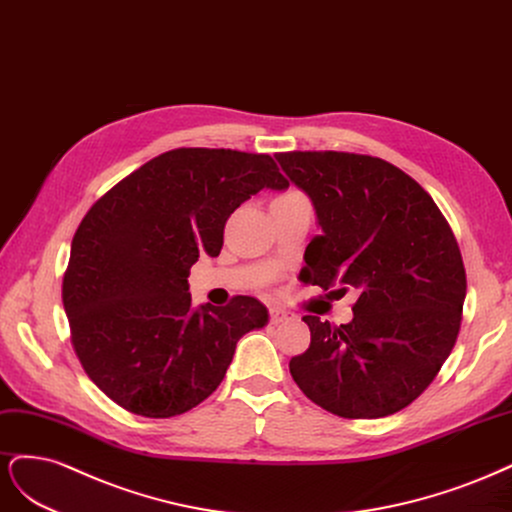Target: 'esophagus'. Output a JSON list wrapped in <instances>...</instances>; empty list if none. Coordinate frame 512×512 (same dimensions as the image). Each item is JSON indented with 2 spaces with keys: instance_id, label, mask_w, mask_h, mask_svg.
I'll return each mask as SVG.
<instances>
[{
  "instance_id": "obj_1",
  "label": "esophagus",
  "mask_w": 512,
  "mask_h": 512,
  "mask_svg": "<svg viewBox=\"0 0 512 512\" xmlns=\"http://www.w3.org/2000/svg\"><path fill=\"white\" fill-rule=\"evenodd\" d=\"M287 319H291V312L278 308V306H270V323L276 325V323H283Z\"/></svg>"
}]
</instances>
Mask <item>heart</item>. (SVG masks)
<instances>
[{"instance_id": "b5f03b06", "label": "heart", "mask_w": 512, "mask_h": 512, "mask_svg": "<svg viewBox=\"0 0 512 512\" xmlns=\"http://www.w3.org/2000/svg\"><path fill=\"white\" fill-rule=\"evenodd\" d=\"M291 193H295V191H291Z\"/></svg>"}]
</instances>
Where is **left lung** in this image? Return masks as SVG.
Listing matches in <instances>:
<instances>
[{
  "instance_id": "8db88e82",
  "label": "left lung",
  "mask_w": 512,
  "mask_h": 512,
  "mask_svg": "<svg viewBox=\"0 0 512 512\" xmlns=\"http://www.w3.org/2000/svg\"><path fill=\"white\" fill-rule=\"evenodd\" d=\"M276 159L321 225L300 278L357 293L351 323L302 317L310 346L289 361L293 381L338 417L393 415L430 387L459 334L466 268L453 229L432 195L385 159L340 151Z\"/></svg>"
}]
</instances>
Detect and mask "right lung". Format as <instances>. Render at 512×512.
<instances>
[{
	"label": "right lung",
	"instance_id": "right-lung-1",
	"mask_svg": "<svg viewBox=\"0 0 512 512\" xmlns=\"http://www.w3.org/2000/svg\"><path fill=\"white\" fill-rule=\"evenodd\" d=\"M289 180L263 153L174 148L119 180L82 217L61 298L74 353L112 402L140 417L183 415L217 389L236 342L268 323L251 295L191 308L187 276L217 257L232 212Z\"/></svg>",
	"mask_w": 512,
	"mask_h": 512
}]
</instances>
